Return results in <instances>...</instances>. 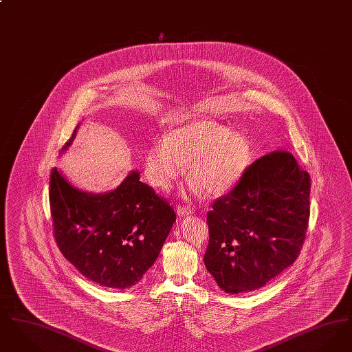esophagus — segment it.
<instances>
[{
    "label": "esophagus",
    "mask_w": 352,
    "mask_h": 352,
    "mask_svg": "<svg viewBox=\"0 0 352 352\" xmlns=\"http://www.w3.org/2000/svg\"><path fill=\"white\" fill-rule=\"evenodd\" d=\"M177 214L179 217H184V215H190V214H194V210L191 207H187V206H178L177 207Z\"/></svg>",
    "instance_id": "1"
}]
</instances>
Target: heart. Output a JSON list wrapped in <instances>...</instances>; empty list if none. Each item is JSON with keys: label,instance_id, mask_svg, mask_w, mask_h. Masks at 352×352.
Instances as JSON below:
<instances>
[{"label": "heart", "instance_id": "obj_1", "mask_svg": "<svg viewBox=\"0 0 352 352\" xmlns=\"http://www.w3.org/2000/svg\"><path fill=\"white\" fill-rule=\"evenodd\" d=\"M251 160L245 134L211 118H188L155 141L144 155V177L153 188L168 191L184 175L187 164L190 190L204 188L223 195L241 179Z\"/></svg>", "mask_w": 352, "mask_h": 352}]
</instances>
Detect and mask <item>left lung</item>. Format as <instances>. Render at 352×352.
<instances>
[{
    "label": "left lung",
    "instance_id": "obj_1",
    "mask_svg": "<svg viewBox=\"0 0 352 352\" xmlns=\"http://www.w3.org/2000/svg\"><path fill=\"white\" fill-rule=\"evenodd\" d=\"M311 179L286 151L263 155L207 212L204 264L226 293L263 287L298 257L310 217Z\"/></svg>",
    "mask_w": 352,
    "mask_h": 352
}]
</instances>
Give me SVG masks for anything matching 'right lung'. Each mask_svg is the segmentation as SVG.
<instances>
[{
	"label": "right lung",
	"mask_w": 352,
	"mask_h": 352,
	"mask_svg": "<svg viewBox=\"0 0 352 352\" xmlns=\"http://www.w3.org/2000/svg\"><path fill=\"white\" fill-rule=\"evenodd\" d=\"M62 151L72 144L76 129ZM54 236L63 256L94 283L126 289L137 284L157 260L175 221L168 201L140 181L135 170L116 190L84 192L51 170Z\"/></svg>",
	"instance_id": "1"
}]
</instances>
